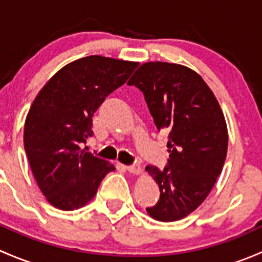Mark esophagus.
Masks as SVG:
<instances>
[{
	"label": "esophagus",
	"mask_w": 262,
	"mask_h": 262,
	"mask_svg": "<svg viewBox=\"0 0 262 262\" xmlns=\"http://www.w3.org/2000/svg\"><path fill=\"white\" fill-rule=\"evenodd\" d=\"M126 170L129 171L130 173H134V175H139L142 172V168L139 166V163H133L130 166H126Z\"/></svg>",
	"instance_id": "34e87169"
}]
</instances>
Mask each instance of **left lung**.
I'll use <instances>...</instances> for the list:
<instances>
[{
    "label": "left lung",
    "mask_w": 262,
    "mask_h": 262,
    "mask_svg": "<svg viewBox=\"0 0 262 262\" xmlns=\"http://www.w3.org/2000/svg\"><path fill=\"white\" fill-rule=\"evenodd\" d=\"M128 84L143 92L158 130L168 132L167 166L146 167L161 191L146 210L156 221H180L207 199L222 172L228 148L223 112L205 81L176 63H144Z\"/></svg>",
    "instance_id": "1"
}]
</instances>
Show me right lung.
<instances>
[{"label":"right lung","instance_id":"obj_1","mask_svg":"<svg viewBox=\"0 0 262 262\" xmlns=\"http://www.w3.org/2000/svg\"><path fill=\"white\" fill-rule=\"evenodd\" d=\"M138 63L90 55L58 71L31 104L24 147L39 189L53 205L73 210L91 202L102 179L115 170L81 149L92 137V116Z\"/></svg>","mask_w":262,"mask_h":262}]
</instances>
